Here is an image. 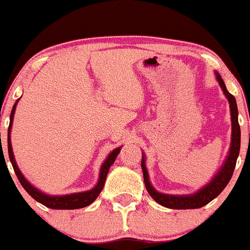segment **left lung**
I'll list each match as a JSON object with an SVG mask.
<instances>
[{
    "instance_id": "1",
    "label": "left lung",
    "mask_w": 250,
    "mask_h": 250,
    "mask_svg": "<svg viewBox=\"0 0 250 250\" xmlns=\"http://www.w3.org/2000/svg\"><path fill=\"white\" fill-rule=\"evenodd\" d=\"M215 76L216 80L219 81L220 86H221L222 91H224L225 96L229 100V110H231V123H232V133H231V146H229V155H227L226 160H225L224 165L220 167L219 171L216 172L211 181L207 184L206 186L202 187L199 191H197L193 194H187V196H172V194H165L160 193L157 189L153 188V186L149 182V176H148L147 167H146V159L145 154H142V162H141V167H142L143 171V179H145L146 188H147L149 196L154 199L157 203L160 206L167 207L170 209H198L202 207L207 206L209 202L216 198L227 184L231 180L232 175H233L234 167H236L237 158L239 154V148H241V127L238 124V109H237L236 98L227 91L226 86H225L224 80H222L221 75L217 71H215Z\"/></svg>"
}]
</instances>
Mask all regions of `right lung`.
<instances>
[{
    "instance_id": "obj_1",
    "label": "right lung",
    "mask_w": 250,
    "mask_h": 250,
    "mask_svg": "<svg viewBox=\"0 0 250 250\" xmlns=\"http://www.w3.org/2000/svg\"><path fill=\"white\" fill-rule=\"evenodd\" d=\"M19 100H17V102L14 103L13 109L11 112V118H9V126H8V155L9 160L12 163V167H13L14 172H16L17 177H18L19 182H21V186L24 187L26 192L33 197L35 201H38L39 203L43 204L44 207L51 209H80L85 208V207L90 206L91 203L95 202V199L100 196L101 191L103 189V186H104L105 179H107L108 171H109V167H112L113 163L115 162V158L118 157L120 152V148L118 147L113 150L112 153H109V155L107 157V159L103 162L102 167H101L100 170V179H98L97 185L93 187L90 191L85 192H79V193H71V194H65V196H49V194L43 193L40 189H38L36 187H34L28 180L24 177V175L21 174V170H19L18 165H17L16 159H14L13 155V149H12V143H11V130H12V124H13V117L14 112H16L17 103H18Z\"/></svg>"
}]
</instances>
